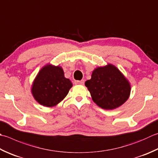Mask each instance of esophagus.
I'll return each instance as SVG.
<instances>
[{
  "label": "esophagus",
  "mask_w": 158,
  "mask_h": 158,
  "mask_svg": "<svg viewBox=\"0 0 158 158\" xmlns=\"http://www.w3.org/2000/svg\"><path fill=\"white\" fill-rule=\"evenodd\" d=\"M75 84L83 85V84H84V80L82 79V80H81V81H75Z\"/></svg>",
  "instance_id": "esophagus-1"
}]
</instances>
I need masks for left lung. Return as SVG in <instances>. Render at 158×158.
Masks as SVG:
<instances>
[{
	"mask_svg": "<svg viewBox=\"0 0 158 158\" xmlns=\"http://www.w3.org/2000/svg\"><path fill=\"white\" fill-rule=\"evenodd\" d=\"M85 85L94 103L105 110H113L128 99L130 85L118 69L111 64L95 69Z\"/></svg>",
	"mask_w": 158,
	"mask_h": 158,
	"instance_id": "left-lung-1",
	"label": "left lung"
}]
</instances>
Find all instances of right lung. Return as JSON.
<instances>
[{
  "label": "right lung",
  "instance_id": "right-lung-1",
  "mask_svg": "<svg viewBox=\"0 0 158 158\" xmlns=\"http://www.w3.org/2000/svg\"><path fill=\"white\" fill-rule=\"evenodd\" d=\"M73 84L64 77L60 66L47 65L40 71L33 82L32 93L40 104L52 107L66 97Z\"/></svg>",
  "mask_w": 158,
  "mask_h": 158
}]
</instances>
